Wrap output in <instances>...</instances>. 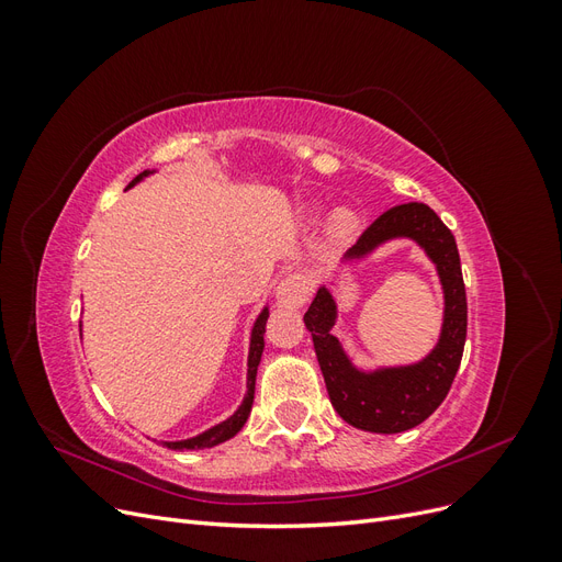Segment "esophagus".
Listing matches in <instances>:
<instances>
[{"label":"esophagus","mask_w":562,"mask_h":562,"mask_svg":"<svg viewBox=\"0 0 562 562\" xmlns=\"http://www.w3.org/2000/svg\"><path fill=\"white\" fill-rule=\"evenodd\" d=\"M312 288L300 274H288L277 288V304L283 310H300L310 300Z\"/></svg>","instance_id":"obj_1"}]
</instances>
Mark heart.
I'll return each instance as SVG.
<instances>
[{
  "label": "heart",
  "mask_w": 562,
  "mask_h": 562,
  "mask_svg": "<svg viewBox=\"0 0 562 562\" xmlns=\"http://www.w3.org/2000/svg\"><path fill=\"white\" fill-rule=\"evenodd\" d=\"M356 225H359V220H356L351 211H337L333 217V229L339 236H349L356 229Z\"/></svg>",
  "instance_id": "b5f03b06"
}]
</instances>
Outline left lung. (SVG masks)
Listing matches in <instances>:
<instances>
[{
	"mask_svg": "<svg viewBox=\"0 0 562 562\" xmlns=\"http://www.w3.org/2000/svg\"><path fill=\"white\" fill-rule=\"evenodd\" d=\"M391 239H413L436 265L443 285L446 312L438 345L419 363L378 368L363 372L356 368L330 333L337 304L326 285L318 288L304 326L312 333L314 351L326 380L330 403L347 424L372 434H401L417 427L443 403L462 363L467 342V291L462 265L452 232L427 203H401L372 223L347 252L345 260H361Z\"/></svg>",
	"mask_w": 562,
	"mask_h": 562,
	"instance_id": "left-lung-1",
	"label": "left lung"
}]
</instances>
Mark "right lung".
Wrapping results in <instances>:
<instances>
[{"label":"right lung","mask_w":562,"mask_h":562,"mask_svg":"<svg viewBox=\"0 0 562 562\" xmlns=\"http://www.w3.org/2000/svg\"><path fill=\"white\" fill-rule=\"evenodd\" d=\"M151 171H143L140 176H135L128 187H133L135 182H140L143 178H147ZM267 316H269V310L265 307L258 316V321H255L252 326V333H250V351H248V382H246V396H244V403L239 405V411H236L229 419L215 424V427H211L209 431H203L194 438H187V440H176V443H168L166 440V448L171 450H201V448H213V446H220L225 443V440H229L232 436H236L241 431V427L246 424L248 415H250V407H252V398H255V375H258V366H260V356H262V349H265V326H267Z\"/></svg>","instance_id":"right-lung-1"}]
</instances>
